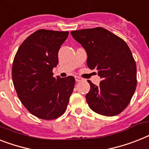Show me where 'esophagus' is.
I'll list each match as a JSON object with an SVG mask.
<instances>
[{
    "label": "esophagus",
    "instance_id": "34e87169",
    "mask_svg": "<svg viewBox=\"0 0 149 149\" xmlns=\"http://www.w3.org/2000/svg\"><path fill=\"white\" fill-rule=\"evenodd\" d=\"M75 79L77 82H80V81H83V79L81 78V77H75Z\"/></svg>",
    "mask_w": 149,
    "mask_h": 149
}]
</instances>
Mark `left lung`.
<instances>
[{"label":"left lung","instance_id":"1","mask_svg":"<svg viewBox=\"0 0 149 149\" xmlns=\"http://www.w3.org/2000/svg\"><path fill=\"white\" fill-rule=\"evenodd\" d=\"M71 35L86 49L87 66L97 70L102 80H90L86 95L89 108L98 114L114 116L130 102L137 85L136 64L129 46L123 39L102 27L83 29Z\"/></svg>","mask_w":149,"mask_h":149}]
</instances>
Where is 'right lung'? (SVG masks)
Masks as SVG:
<instances>
[{"mask_svg":"<svg viewBox=\"0 0 149 149\" xmlns=\"http://www.w3.org/2000/svg\"><path fill=\"white\" fill-rule=\"evenodd\" d=\"M68 35L67 31H37L21 43L14 59L12 79L18 98L31 114L42 119L62 116L73 91L74 77H53L58 52Z\"/></svg>","mask_w":149,"mask_h":149,"instance_id":"add662e5","label":"right lung"}]
</instances>
